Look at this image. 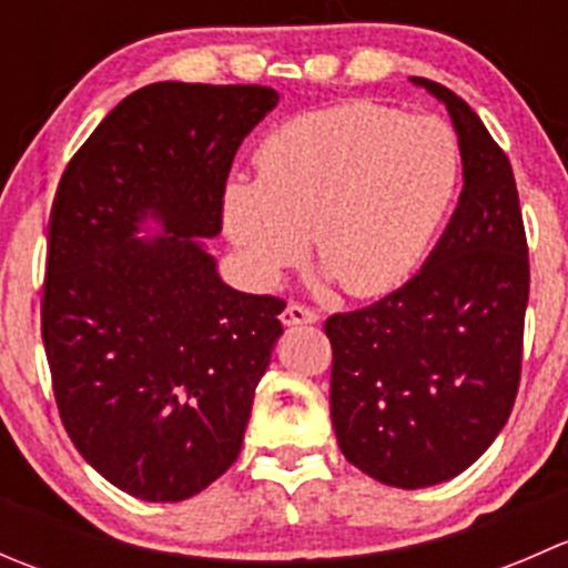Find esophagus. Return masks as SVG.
<instances>
[{"mask_svg": "<svg viewBox=\"0 0 568 568\" xmlns=\"http://www.w3.org/2000/svg\"><path fill=\"white\" fill-rule=\"evenodd\" d=\"M285 326H294V324H316L318 321V313L311 311L307 305H300V302H291L288 307L283 311V316H280Z\"/></svg>", "mask_w": 568, "mask_h": 568, "instance_id": "esophagus-1", "label": "esophagus"}]
</instances>
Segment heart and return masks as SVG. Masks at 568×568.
Listing matches in <instances>:
<instances>
[{"label": "heart", "instance_id": "obj_1", "mask_svg": "<svg viewBox=\"0 0 568 568\" xmlns=\"http://www.w3.org/2000/svg\"><path fill=\"white\" fill-rule=\"evenodd\" d=\"M255 181H231L222 225L247 268L277 280L305 252L352 296H382L417 272L462 175L448 123L376 101L291 118L261 142Z\"/></svg>", "mask_w": 568, "mask_h": 568}]
</instances>
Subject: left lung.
I'll return each instance as SVG.
<instances>
[{
  "label": "left lung",
  "instance_id": "8db88e82",
  "mask_svg": "<svg viewBox=\"0 0 568 568\" xmlns=\"http://www.w3.org/2000/svg\"><path fill=\"white\" fill-rule=\"evenodd\" d=\"M412 82L454 120L459 205L409 283L324 324L337 445L354 467L398 489L450 480L503 432L523 374L530 291L511 162L454 90Z\"/></svg>",
  "mask_w": 568,
  "mask_h": 568
}]
</instances>
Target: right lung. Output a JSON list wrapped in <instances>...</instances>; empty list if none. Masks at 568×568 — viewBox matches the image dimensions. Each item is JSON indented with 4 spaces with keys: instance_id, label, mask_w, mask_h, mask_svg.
<instances>
[{
    "instance_id": "add662e5",
    "label": "right lung",
    "mask_w": 568,
    "mask_h": 568,
    "mask_svg": "<svg viewBox=\"0 0 568 568\" xmlns=\"http://www.w3.org/2000/svg\"><path fill=\"white\" fill-rule=\"evenodd\" d=\"M277 101L261 84H148L57 186L40 296L57 409L84 462L140 500H186L239 459L283 335L285 302L222 283L203 244L239 145ZM145 221L156 237L139 239Z\"/></svg>"
}]
</instances>
